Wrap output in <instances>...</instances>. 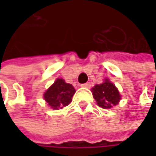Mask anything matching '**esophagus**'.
Listing matches in <instances>:
<instances>
[{
	"instance_id": "34e87169",
	"label": "esophagus",
	"mask_w": 156,
	"mask_h": 156,
	"mask_svg": "<svg viewBox=\"0 0 156 156\" xmlns=\"http://www.w3.org/2000/svg\"><path fill=\"white\" fill-rule=\"evenodd\" d=\"M81 87H87V88H88V87H90V83H88V82H87V83H84V84L81 85Z\"/></svg>"
}]
</instances>
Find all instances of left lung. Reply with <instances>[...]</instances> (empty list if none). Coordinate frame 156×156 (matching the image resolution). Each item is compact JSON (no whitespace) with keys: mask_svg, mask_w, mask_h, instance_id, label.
<instances>
[{"mask_svg":"<svg viewBox=\"0 0 156 156\" xmlns=\"http://www.w3.org/2000/svg\"><path fill=\"white\" fill-rule=\"evenodd\" d=\"M92 94L98 105L102 108H113L118 104L121 98L117 88L108 79H105L102 84L96 85L92 88Z\"/></svg>","mask_w":156,"mask_h":156,"instance_id":"left-lung-1","label":"left lung"}]
</instances>
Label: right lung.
<instances>
[{"instance_id": "add662e5", "label": "right lung", "mask_w": 156, "mask_h": 156, "mask_svg": "<svg viewBox=\"0 0 156 156\" xmlns=\"http://www.w3.org/2000/svg\"><path fill=\"white\" fill-rule=\"evenodd\" d=\"M76 90L71 84L66 83L63 79L58 78L44 94V99L53 109L63 108L68 106Z\"/></svg>"}]
</instances>
